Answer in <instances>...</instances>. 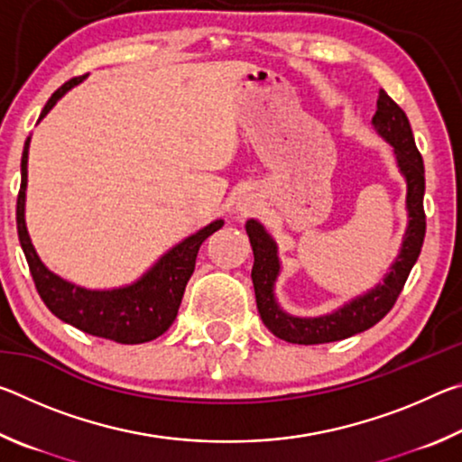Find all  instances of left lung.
Segmentation results:
<instances>
[{
	"instance_id": "1",
	"label": "left lung",
	"mask_w": 462,
	"mask_h": 462,
	"mask_svg": "<svg viewBox=\"0 0 462 462\" xmlns=\"http://www.w3.org/2000/svg\"><path fill=\"white\" fill-rule=\"evenodd\" d=\"M373 126L393 146L397 167L408 181V198H405L410 217L408 230H405L400 254L389 267L383 283L365 295H358L356 300L348 301L346 306L332 311V314L318 318L289 316L279 308L275 293H273L281 271L275 240L256 220L246 222V234L254 253L250 277L254 283L256 308H259L263 324L281 340L293 344H324L369 330L395 306L397 297H400L405 281L410 277V271L418 261L426 236L424 161H421V154L416 148L408 116L383 89L379 91Z\"/></svg>"
}]
</instances>
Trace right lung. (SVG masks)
<instances>
[{
    "label": "right lung",
    "mask_w": 462,
    "mask_h": 462,
    "mask_svg": "<svg viewBox=\"0 0 462 462\" xmlns=\"http://www.w3.org/2000/svg\"><path fill=\"white\" fill-rule=\"evenodd\" d=\"M81 81L83 77H75V79L60 85L51 99L46 101L38 120H42L52 106ZM28 148L30 138L24 144V152H22V183L18 206H15V224H18V238L26 254L30 273H32L36 291L42 297L44 306L62 322L79 328V330L91 336H99V338L120 344H143L159 338L175 322L185 285L193 275L199 246L203 245V240L222 228L224 220L208 224L206 228L179 242L132 285L104 289V291L73 285L44 267L28 236L24 220Z\"/></svg>",
    "instance_id": "obj_1"
}]
</instances>
